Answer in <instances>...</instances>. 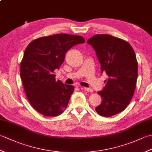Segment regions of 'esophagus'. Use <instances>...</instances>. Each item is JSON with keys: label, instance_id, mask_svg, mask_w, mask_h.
<instances>
[{"label": "esophagus", "instance_id": "1", "mask_svg": "<svg viewBox=\"0 0 152 152\" xmlns=\"http://www.w3.org/2000/svg\"><path fill=\"white\" fill-rule=\"evenodd\" d=\"M80 88L84 89L85 91H88V92H92L93 91V89L91 88H84V87H80Z\"/></svg>", "mask_w": 152, "mask_h": 152}]
</instances>
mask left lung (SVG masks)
<instances>
[{
	"mask_svg": "<svg viewBox=\"0 0 152 152\" xmlns=\"http://www.w3.org/2000/svg\"><path fill=\"white\" fill-rule=\"evenodd\" d=\"M87 42L95 51L101 72L108 77L98 91L102 102L95 110L110 117L124 110L133 97L138 76L136 55L127 42L109 34L94 35Z\"/></svg>",
	"mask_w": 152,
	"mask_h": 152,
	"instance_id": "8db88e82",
	"label": "left lung"
}]
</instances>
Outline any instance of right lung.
<instances>
[{"instance_id":"add662e5","label":"right lung","mask_w":152,"mask_h":152,"mask_svg":"<svg viewBox=\"0 0 152 152\" xmlns=\"http://www.w3.org/2000/svg\"><path fill=\"white\" fill-rule=\"evenodd\" d=\"M84 42L81 36L56 34L38 38L28 45L20 75L28 101L38 112L54 117L65 110L74 88L56 81L54 70L59 69L68 50Z\"/></svg>"}]
</instances>
